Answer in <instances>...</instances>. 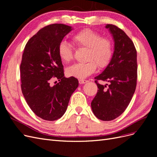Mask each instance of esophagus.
Masks as SVG:
<instances>
[{
	"label": "esophagus",
	"instance_id": "1",
	"mask_svg": "<svg viewBox=\"0 0 157 157\" xmlns=\"http://www.w3.org/2000/svg\"><path fill=\"white\" fill-rule=\"evenodd\" d=\"M78 82H79L80 84H85V83L88 82V80H84V79H79V80H78Z\"/></svg>",
	"mask_w": 157,
	"mask_h": 157
}]
</instances>
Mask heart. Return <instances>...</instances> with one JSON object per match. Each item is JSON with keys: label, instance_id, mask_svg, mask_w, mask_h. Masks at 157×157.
Returning <instances> with one entry per match:
<instances>
[{"label": "heart", "instance_id": "obj_1", "mask_svg": "<svg viewBox=\"0 0 157 157\" xmlns=\"http://www.w3.org/2000/svg\"><path fill=\"white\" fill-rule=\"evenodd\" d=\"M72 40L77 47L86 48V60L83 63H75L66 69L69 77L84 78L96 70L97 65L100 69L106 67L110 63L113 53L111 40L102 37L99 33L90 29H84L76 33ZM60 59L63 63H69L73 59V48L68 42L62 40L58 47Z\"/></svg>", "mask_w": 157, "mask_h": 157}]
</instances>
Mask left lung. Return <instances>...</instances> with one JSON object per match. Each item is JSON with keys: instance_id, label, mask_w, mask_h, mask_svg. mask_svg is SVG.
I'll list each match as a JSON object with an SVG mask.
<instances>
[{"instance_id": "1", "label": "left lung", "mask_w": 157, "mask_h": 157, "mask_svg": "<svg viewBox=\"0 0 157 157\" xmlns=\"http://www.w3.org/2000/svg\"><path fill=\"white\" fill-rule=\"evenodd\" d=\"M105 27L113 36L115 46L110 63L95 77L98 88L91 103L92 111L99 119L109 121L124 113L134 95L137 84V52L132 40L120 28L112 24ZM103 80L109 82L102 85Z\"/></svg>"}]
</instances>
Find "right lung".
<instances>
[{
  "instance_id": "obj_1",
  "label": "right lung",
  "mask_w": 157,
  "mask_h": 157,
  "mask_svg": "<svg viewBox=\"0 0 157 157\" xmlns=\"http://www.w3.org/2000/svg\"><path fill=\"white\" fill-rule=\"evenodd\" d=\"M61 23L47 25L28 40L20 65L21 88L23 96L36 115L49 121L62 117L71 95L78 86V80L64 77L63 66L58 47L72 30ZM54 78L59 82L52 86Z\"/></svg>"
}]
</instances>
